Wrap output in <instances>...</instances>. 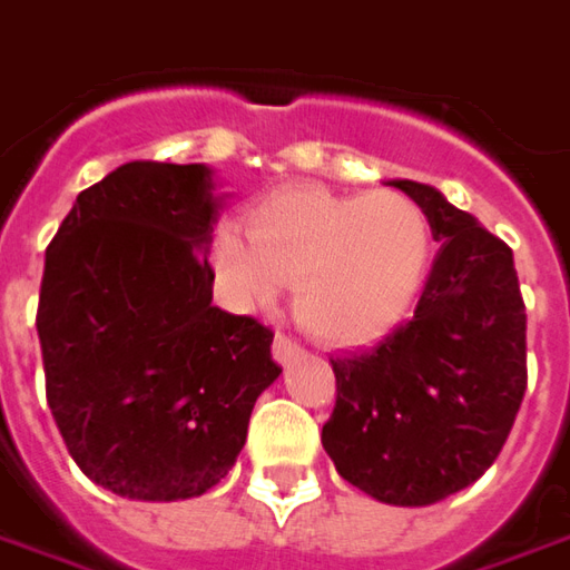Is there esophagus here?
<instances>
[{"mask_svg":"<svg viewBox=\"0 0 570 570\" xmlns=\"http://www.w3.org/2000/svg\"><path fill=\"white\" fill-rule=\"evenodd\" d=\"M298 354H302V345H298L296 338L286 333H277V338H274V360H277V363H289V360H296Z\"/></svg>","mask_w":570,"mask_h":570,"instance_id":"obj_1","label":"esophagus"}]
</instances>
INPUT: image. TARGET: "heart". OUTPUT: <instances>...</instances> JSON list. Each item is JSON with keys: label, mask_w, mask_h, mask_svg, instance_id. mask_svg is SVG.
Here are the masks:
<instances>
[{"label": "heart", "mask_w": 570, "mask_h": 570, "mask_svg": "<svg viewBox=\"0 0 570 570\" xmlns=\"http://www.w3.org/2000/svg\"><path fill=\"white\" fill-rule=\"evenodd\" d=\"M247 236L223 225L213 237V265L232 296L265 308L277 284L293 286L298 321L338 342L370 338L400 321L430 256L428 213L394 188L363 198L281 188L253 204Z\"/></svg>", "instance_id": "heart-1"}]
</instances>
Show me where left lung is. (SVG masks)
Segmentation results:
<instances>
[{
	"instance_id": "1",
	"label": "left lung",
	"mask_w": 570,
	"mask_h": 570,
	"mask_svg": "<svg viewBox=\"0 0 570 570\" xmlns=\"http://www.w3.org/2000/svg\"><path fill=\"white\" fill-rule=\"evenodd\" d=\"M428 213L440 253L412 321L330 360L335 409L323 449L338 476L396 507L476 482L501 454L528 384L525 302L513 249L436 188L396 179Z\"/></svg>"
}]
</instances>
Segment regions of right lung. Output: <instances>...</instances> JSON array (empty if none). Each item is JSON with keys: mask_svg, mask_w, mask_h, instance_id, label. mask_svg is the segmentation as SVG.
<instances>
[{"mask_svg": "<svg viewBox=\"0 0 570 570\" xmlns=\"http://www.w3.org/2000/svg\"><path fill=\"white\" fill-rule=\"evenodd\" d=\"M210 188L204 164H121L45 249L48 409L81 473L134 501L213 489L281 375L272 330L213 305Z\"/></svg>", "mask_w": 570, "mask_h": 570, "instance_id": "1", "label": "right lung"}]
</instances>
